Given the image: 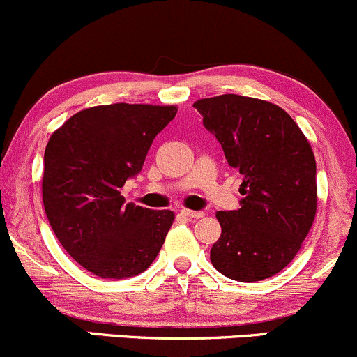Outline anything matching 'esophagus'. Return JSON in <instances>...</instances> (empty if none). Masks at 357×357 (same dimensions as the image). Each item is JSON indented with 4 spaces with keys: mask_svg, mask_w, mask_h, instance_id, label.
Returning <instances> with one entry per match:
<instances>
[{
    "mask_svg": "<svg viewBox=\"0 0 357 357\" xmlns=\"http://www.w3.org/2000/svg\"><path fill=\"white\" fill-rule=\"evenodd\" d=\"M180 213H182V216L189 218V220H201L202 216H204V213L202 211H190V209H180Z\"/></svg>",
    "mask_w": 357,
    "mask_h": 357,
    "instance_id": "obj_1",
    "label": "esophagus"
}]
</instances>
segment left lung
<instances>
[{
  "instance_id": "obj_1",
  "label": "left lung",
  "mask_w": 357,
  "mask_h": 357,
  "mask_svg": "<svg viewBox=\"0 0 357 357\" xmlns=\"http://www.w3.org/2000/svg\"><path fill=\"white\" fill-rule=\"evenodd\" d=\"M243 177L240 208L218 211L221 236L211 262L233 281L282 271L300 250L317 213V163L296 122L281 107L241 95L194 103Z\"/></svg>"
}]
</instances>
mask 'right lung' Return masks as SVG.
I'll return each mask as SVG.
<instances>
[{
	"label": "right lung",
	"mask_w": 357,
	"mask_h": 357,
	"mask_svg": "<svg viewBox=\"0 0 357 357\" xmlns=\"http://www.w3.org/2000/svg\"><path fill=\"white\" fill-rule=\"evenodd\" d=\"M175 107L112 103L82 110L49 139L42 197L52 231L79 266L126 279L151 266L174 223L168 209L124 204L126 180L143 168Z\"/></svg>",
	"instance_id": "obj_1"
}]
</instances>
